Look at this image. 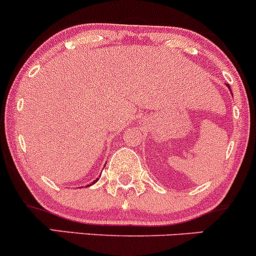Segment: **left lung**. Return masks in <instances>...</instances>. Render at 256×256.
<instances>
[{"instance_id":"1","label":"left lung","mask_w":256,"mask_h":256,"mask_svg":"<svg viewBox=\"0 0 256 256\" xmlns=\"http://www.w3.org/2000/svg\"><path fill=\"white\" fill-rule=\"evenodd\" d=\"M228 88H230V86H228Z\"/></svg>"}]
</instances>
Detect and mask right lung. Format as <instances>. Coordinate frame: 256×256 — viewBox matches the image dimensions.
<instances>
[{
  "mask_svg": "<svg viewBox=\"0 0 256 256\" xmlns=\"http://www.w3.org/2000/svg\"><path fill=\"white\" fill-rule=\"evenodd\" d=\"M96 180H94V182H92V184H94V183L96 182ZM92 186V183H90V184H88V186Z\"/></svg>",
  "mask_w": 256,
  "mask_h": 256,
  "instance_id": "1",
  "label": "right lung"
}]
</instances>
